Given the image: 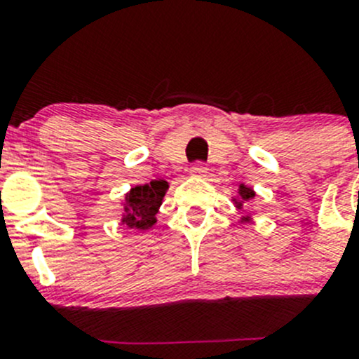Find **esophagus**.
I'll use <instances>...</instances> for the list:
<instances>
[{"mask_svg": "<svg viewBox=\"0 0 359 359\" xmlns=\"http://www.w3.org/2000/svg\"><path fill=\"white\" fill-rule=\"evenodd\" d=\"M189 172L193 177H207L208 168L203 165V163H194V165L191 166Z\"/></svg>", "mask_w": 359, "mask_h": 359, "instance_id": "esophagus-1", "label": "esophagus"}]
</instances>
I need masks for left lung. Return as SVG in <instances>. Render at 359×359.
Returning a JSON list of instances; mask_svg holds the SVG:
<instances>
[{"mask_svg":"<svg viewBox=\"0 0 359 359\" xmlns=\"http://www.w3.org/2000/svg\"><path fill=\"white\" fill-rule=\"evenodd\" d=\"M254 196H256V191H254L252 187L245 186V184H240L236 194L235 196H231V201H233V205H235V208L242 210V208L245 207L249 201H252ZM250 221H252V217H250V215H242V217L238 219V222H250Z\"/></svg>","mask_w":359,"mask_h":359,"instance_id":"8db88e82","label":"left lung"}]
</instances>
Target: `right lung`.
I'll list each match as a JSON object with an SVG mask.
<instances>
[{
  "label": "right lung",
  "mask_w": 359,
  "mask_h": 359,
  "mask_svg": "<svg viewBox=\"0 0 359 359\" xmlns=\"http://www.w3.org/2000/svg\"><path fill=\"white\" fill-rule=\"evenodd\" d=\"M168 187V182L163 179L131 187L124 194V212L121 214V222L128 228L138 229V231L151 229L158 222L156 214L159 212Z\"/></svg>",
  "instance_id": "add662e5"
}]
</instances>
